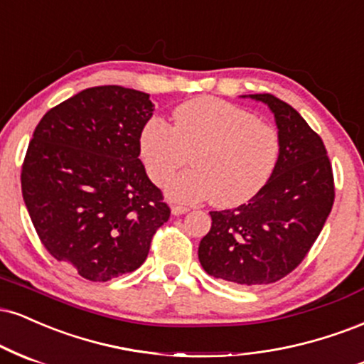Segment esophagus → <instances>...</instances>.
Segmentation results:
<instances>
[{
	"label": "esophagus",
	"mask_w": 364,
	"mask_h": 364,
	"mask_svg": "<svg viewBox=\"0 0 364 364\" xmlns=\"http://www.w3.org/2000/svg\"><path fill=\"white\" fill-rule=\"evenodd\" d=\"M187 211H189V208L182 206V204H173V206H172V215L173 216H181V215H183V213H187Z\"/></svg>",
	"instance_id": "obj_1"
}]
</instances>
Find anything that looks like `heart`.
Segmentation results:
<instances>
[{
  "instance_id": "1",
  "label": "heart",
  "mask_w": 364,
  "mask_h": 364,
  "mask_svg": "<svg viewBox=\"0 0 364 364\" xmlns=\"http://www.w3.org/2000/svg\"><path fill=\"white\" fill-rule=\"evenodd\" d=\"M173 127L151 119L139 134L148 177L178 200L211 198L218 208L249 203L271 181L281 156L279 132L255 114L216 97H196L173 109Z\"/></svg>"
}]
</instances>
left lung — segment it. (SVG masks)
Wrapping results in <instances>:
<instances>
[{"label":"left lung","mask_w":364,"mask_h":364,"mask_svg":"<svg viewBox=\"0 0 364 364\" xmlns=\"http://www.w3.org/2000/svg\"><path fill=\"white\" fill-rule=\"evenodd\" d=\"M274 112L281 156L267 186L247 204L211 211L199 243L208 274L240 286L276 283L306 257L334 204L326 144L291 105L271 93L250 95Z\"/></svg>","instance_id":"1"}]
</instances>
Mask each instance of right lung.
Returning <instances> with one entry per match:
<instances>
[{"label": "right lung", "instance_id": "1", "mask_svg": "<svg viewBox=\"0 0 364 364\" xmlns=\"http://www.w3.org/2000/svg\"><path fill=\"white\" fill-rule=\"evenodd\" d=\"M148 93L105 85L47 110L21 165V194L46 250L88 281L136 271L170 218L139 160Z\"/></svg>", "mask_w": 364, "mask_h": 364}]
</instances>
